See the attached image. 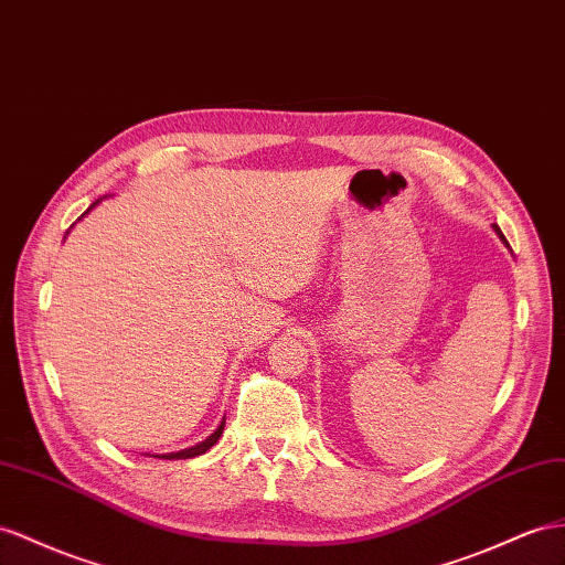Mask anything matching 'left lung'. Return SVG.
Listing matches in <instances>:
<instances>
[{
  "mask_svg": "<svg viewBox=\"0 0 565 565\" xmlns=\"http://www.w3.org/2000/svg\"><path fill=\"white\" fill-rule=\"evenodd\" d=\"M494 231H497V236L501 238V243L505 245V248H509V241H505V238H503V234H501V231H499V226H494Z\"/></svg>",
  "mask_w": 565,
  "mask_h": 565,
  "instance_id": "1",
  "label": "left lung"
}]
</instances>
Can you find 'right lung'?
<instances>
[{
	"label": "right lung",
	"mask_w": 565,
	"mask_h": 565,
	"mask_svg": "<svg viewBox=\"0 0 565 565\" xmlns=\"http://www.w3.org/2000/svg\"><path fill=\"white\" fill-rule=\"evenodd\" d=\"M99 200H103V198H99ZM99 200H97V202H93V205L88 207V212H90L95 205H99ZM88 212H85V214H88ZM85 214H83V216H85ZM83 216H81V220H83ZM68 231H71V228H68ZM68 231H66V234H68ZM224 423H226V420H222V423H220V427H216L205 441H200V444H195V446H191V448H183V451L162 454V456H154V458H167V460H173V458H177V460H179V458H195V456H202L205 451H210V448H212L216 441H220L222 431H224Z\"/></svg>",
	"instance_id": "obj_1"
}]
</instances>
